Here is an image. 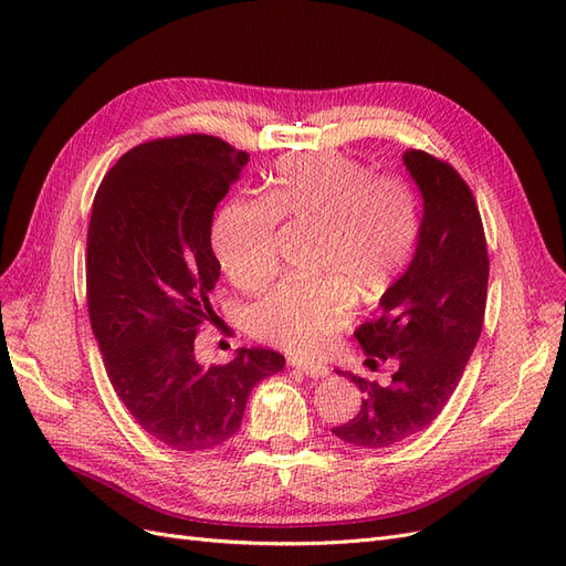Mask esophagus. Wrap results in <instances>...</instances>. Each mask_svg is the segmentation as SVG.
Masks as SVG:
<instances>
[{
	"instance_id": "obj_1",
	"label": "esophagus",
	"mask_w": 566,
	"mask_h": 566,
	"mask_svg": "<svg viewBox=\"0 0 566 566\" xmlns=\"http://www.w3.org/2000/svg\"><path fill=\"white\" fill-rule=\"evenodd\" d=\"M290 366L302 370L304 375H310V378H325L328 375V366L325 364H314V361H300V358H290Z\"/></svg>"
}]
</instances>
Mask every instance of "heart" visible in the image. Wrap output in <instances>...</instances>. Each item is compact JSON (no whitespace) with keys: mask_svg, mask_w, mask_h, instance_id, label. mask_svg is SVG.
Segmentation results:
<instances>
[{"mask_svg":"<svg viewBox=\"0 0 566 566\" xmlns=\"http://www.w3.org/2000/svg\"><path fill=\"white\" fill-rule=\"evenodd\" d=\"M312 231L314 279L283 281L250 306V331L295 354L318 352L345 328L354 302H382L410 266L420 241V202L399 177H373L339 153L285 158L262 200L229 202L212 231L221 269L241 290L276 271V227Z\"/></svg>","mask_w":566,"mask_h":566,"instance_id":"obj_1","label":"heart"}]
</instances>
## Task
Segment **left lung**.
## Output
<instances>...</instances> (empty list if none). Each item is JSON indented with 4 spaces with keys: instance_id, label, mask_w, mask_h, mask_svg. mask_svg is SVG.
Listing matches in <instances>:
<instances>
[{
    "instance_id": "obj_1",
    "label": "left lung",
    "mask_w": 566,
    "mask_h": 566,
    "mask_svg": "<svg viewBox=\"0 0 566 566\" xmlns=\"http://www.w3.org/2000/svg\"><path fill=\"white\" fill-rule=\"evenodd\" d=\"M403 165L422 196L418 250L380 316L354 333L366 366L391 361L394 373L387 382L339 373L361 389V408L333 434L361 449L391 447L434 422L484 325L489 252L470 186L424 150H406Z\"/></svg>"
}]
</instances>
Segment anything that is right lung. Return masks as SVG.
I'll use <instances>...</instances> for the list:
<instances>
[{
	"label": "right lung",
	"mask_w": 566,
	"mask_h": 566,
	"mask_svg": "<svg viewBox=\"0 0 566 566\" xmlns=\"http://www.w3.org/2000/svg\"><path fill=\"white\" fill-rule=\"evenodd\" d=\"M250 156L208 134L132 148L101 181L87 233V304L108 380L142 430L177 451H208L241 430L279 352L238 349L224 366L196 358L219 281L217 202Z\"/></svg>",
	"instance_id": "right-lung-1"
}]
</instances>
